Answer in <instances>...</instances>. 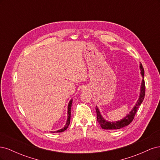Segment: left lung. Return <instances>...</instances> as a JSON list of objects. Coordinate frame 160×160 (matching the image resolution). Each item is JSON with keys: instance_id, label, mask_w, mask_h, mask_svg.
Segmentation results:
<instances>
[{"instance_id": "obj_1", "label": "left lung", "mask_w": 160, "mask_h": 160, "mask_svg": "<svg viewBox=\"0 0 160 160\" xmlns=\"http://www.w3.org/2000/svg\"><path fill=\"white\" fill-rule=\"evenodd\" d=\"M140 70H141V74L143 77V79L142 82V85H141V89H140V95L139 99L138 100V102L135 104L134 106V108L132 109V110L130 111L129 114L125 116V117L122 119L121 121H118V122H107V121L105 120L102 117V115H101L100 111L98 109V108L97 107L95 108L96 109V112H97V120L99 122V125H101V127L103 129H121L122 128H124L127 125H129L133 119H134L135 115L137 111L140 106V105L142 104L143 102V101L145 98V93H146V86H145V81H144V69L143 67L142 64H140Z\"/></svg>"}]
</instances>
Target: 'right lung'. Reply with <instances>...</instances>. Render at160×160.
Segmentation results:
<instances>
[{
    "instance_id": "add662e5",
    "label": "right lung",
    "mask_w": 160,
    "mask_h": 160,
    "mask_svg": "<svg viewBox=\"0 0 160 160\" xmlns=\"http://www.w3.org/2000/svg\"><path fill=\"white\" fill-rule=\"evenodd\" d=\"M72 100L71 99L69 103V105H68V118H67V123L65 125V127L62 128V129H61L57 131V132H54L53 133H60V132H64V131H65L67 128H68L69 125L70 124V119H71V105H72Z\"/></svg>"
}]
</instances>
